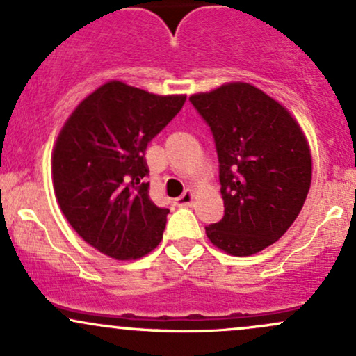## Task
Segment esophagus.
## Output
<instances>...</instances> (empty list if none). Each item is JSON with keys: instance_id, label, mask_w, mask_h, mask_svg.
<instances>
[{"instance_id": "34e87169", "label": "esophagus", "mask_w": 356, "mask_h": 356, "mask_svg": "<svg viewBox=\"0 0 356 356\" xmlns=\"http://www.w3.org/2000/svg\"><path fill=\"white\" fill-rule=\"evenodd\" d=\"M175 204H177L178 207H190V205L193 204V192H192V190H185L183 195H179L177 200H175Z\"/></svg>"}]
</instances>
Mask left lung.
Returning a JSON list of instances; mask_svg holds the SVG:
<instances>
[{"label": "left lung", "instance_id": "1", "mask_svg": "<svg viewBox=\"0 0 356 356\" xmlns=\"http://www.w3.org/2000/svg\"><path fill=\"white\" fill-rule=\"evenodd\" d=\"M219 158L224 217L205 227L213 246L251 256L285 234L312 178L311 149L285 106L248 83L190 97Z\"/></svg>", "mask_w": 356, "mask_h": 356}]
</instances>
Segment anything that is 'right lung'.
<instances>
[{"label": "right lung", "mask_w": 356, "mask_h": 356, "mask_svg": "<svg viewBox=\"0 0 356 356\" xmlns=\"http://www.w3.org/2000/svg\"><path fill=\"white\" fill-rule=\"evenodd\" d=\"M185 95L110 81L76 106L52 152V183L67 222L115 259H136L163 239L170 209L149 198L147 144L177 117Z\"/></svg>", "instance_id": "add662e5"}]
</instances>
